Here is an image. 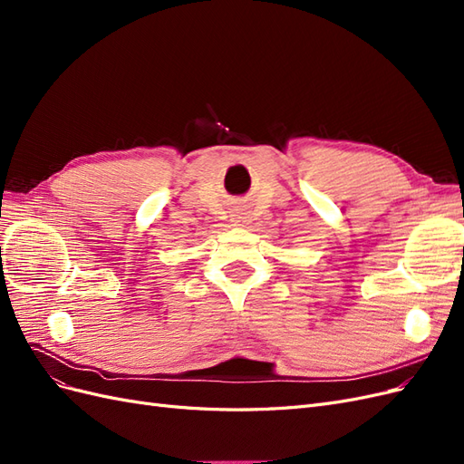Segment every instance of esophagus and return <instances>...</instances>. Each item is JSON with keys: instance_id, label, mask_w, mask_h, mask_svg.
<instances>
[{"instance_id": "obj_1", "label": "esophagus", "mask_w": 464, "mask_h": 464, "mask_svg": "<svg viewBox=\"0 0 464 464\" xmlns=\"http://www.w3.org/2000/svg\"><path fill=\"white\" fill-rule=\"evenodd\" d=\"M232 222H234V227H246V224L249 222V217H247V213H244L242 208H236L232 213Z\"/></svg>"}]
</instances>
